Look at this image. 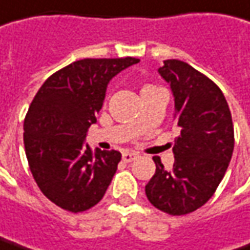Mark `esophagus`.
<instances>
[{
  "mask_svg": "<svg viewBox=\"0 0 250 250\" xmlns=\"http://www.w3.org/2000/svg\"><path fill=\"white\" fill-rule=\"evenodd\" d=\"M134 159H137V154L136 153H130V151H125L123 153V162H125V163H130Z\"/></svg>",
  "mask_w": 250,
  "mask_h": 250,
  "instance_id": "1",
  "label": "esophagus"
}]
</instances>
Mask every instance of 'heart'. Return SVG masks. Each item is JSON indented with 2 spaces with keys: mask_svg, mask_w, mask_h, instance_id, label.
I'll return each mask as SVG.
<instances>
[{
  "mask_svg": "<svg viewBox=\"0 0 250 250\" xmlns=\"http://www.w3.org/2000/svg\"><path fill=\"white\" fill-rule=\"evenodd\" d=\"M153 87H154V85H150V84H146V85H143V87H142V91H143V90H148V88H153Z\"/></svg>",
  "mask_w": 250,
  "mask_h": 250,
  "instance_id": "heart-1",
  "label": "heart"
}]
</instances>
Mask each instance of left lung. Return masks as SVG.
Masks as SVG:
<instances>
[{"mask_svg": "<svg viewBox=\"0 0 250 250\" xmlns=\"http://www.w3.org/2000/svg\"><path fill=\"white\" fill-rule=\"evenodd\" d=\"M159 73L174 96V165L166 170L154 156L156 173L146 185L148 202L171 216L202 208L222 182L235 146L228 102L215 83L180 60H166Z\"/></svg>", "mask_w": 250, "mask_h": 250, "instance_id": "left-lung-1", "label": "left lung"}]
</instances>
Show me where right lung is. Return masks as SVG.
<instances>
[{
    "instance_id": "right-lung-1",
    "label": "right lung",
    "mask_w": 250,
    "mask_h": 250,
    "mask_svg": "<svg viewBox=\"0 0 250 250\" xmlns=\"http://www.w3.org/2000/svg\"><path fill=\"white\" fill-rule=\"evenodd\" d=\"M140 60L84 58L45 80L24 120V147L42 194L71 213L91 209L103 199L122 160L117 150L84 146L96 123L108 81Z\"/></svg>"
}]
</instances>
